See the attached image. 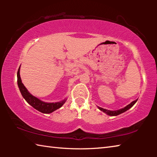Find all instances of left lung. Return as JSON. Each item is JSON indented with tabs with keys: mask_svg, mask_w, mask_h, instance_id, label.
<instances>
[{
	"mask_svg": "<svg viewBox=\"0 0 157 157\" xmlns=\"http://www.w3.org/2000/svg\"><path fill=\"white\" fill-rule=\"evenodd\" d=\"M137 102V100L133 101L130 104H129L128 105H127L126 107H124L123 109H118V110H115V111H111V110H108V109H103L102 107H98V108L99 109L100 111H103V112L105 113L106 114H107L108 116H118L119 114L121 113H123L124 112H125L126 111H127L128 109H129L130 108H132L133 106L134 105L135 103Z\"/></svg>",
	"mask_w": 157,
	"mask_h": 157,
	"instance_id": "obj_1",
	"label": "left lung"
}]
</instances>
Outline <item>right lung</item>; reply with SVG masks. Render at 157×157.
Listing matches in <instances>:
<instances>
[{
    "instance_id": "add662e5",
    "label": "right lung",
    "mask_w": 157,
    "mask_h": 157,
    "mask_svg": "<svg viewBox=\"0 0 157 157\" xmlns=\"http://www.w3.org/2000/svg\"><path fill=\"white\" fill-rule=\"evenodd\" d=\"M20 68L21 66H19V68H18L17 72L18 86L23 98H24L29 105H30L35 109L44 113H50L55 110L58 109H59L60 107H62V106L64 104L67 99H64L57 102H44V101L39 99L38 98L32 95L28 91V89L25 88L24 84L22 83L20 76Z\"/></svg>"
}]
</instances>
